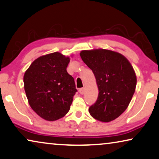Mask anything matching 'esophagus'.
Masks as SVG:
<instances>
[{
  "label": "esophagus",
  "mask_w": 159,
  "mask_h": 159,
  "mask_svg": "<svg viewBox=\"0 0 159 159\" xmlns=\"http://www.w3.org/2000/svg\"><path fill=\"white\" fill-rule=\"evenodd\" d=\"M84 92H85V89H84V88H82V89H79V93L81 94V95L84 94Z\"/></svg>",
  "instance_id": "esophagus-1"
}]
</instances>
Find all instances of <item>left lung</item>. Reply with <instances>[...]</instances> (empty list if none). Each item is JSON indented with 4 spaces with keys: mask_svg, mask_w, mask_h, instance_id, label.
Returning a JSON list of instances; mask_svg holds the SVG:
<instances>
[{
    "mask_svg": "<svg viewBox=\"0 0 159 159\" xmlns=\"http://www.w3.org/2000/svg\"><path fill=\"white\" fill-rule=\"evenodd\" d=\"M82 60L93 71L98 96L89 111L95 119L110 122L129 106L136 86V75L129 60L118 52L106 49L82 51Z\"/></svg>",
    "mask_w": 159,
    "mask_h": 159,
    "instance_id": "1",
    "label": "left lung"
}]
</instances>
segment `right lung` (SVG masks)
<instances>
[{
  "label": "right lung",
  "mask_w": 159,
  "mask_h": 159,
  "mask_svg": "<svg viewBox=\"0 0 159 159\" xmlns=\"http://www.w3.org/2000/svg\"><path fill=\"white\" fill-rule=\"evenodd\" d=\"M69 57L55 52L33 62L23 76L28 103L48 121L63 118L70 110L77 91L74 79L66 70Z\"/></svg>",
  "instance_id": "right-lung-1"
}]
</instances>
